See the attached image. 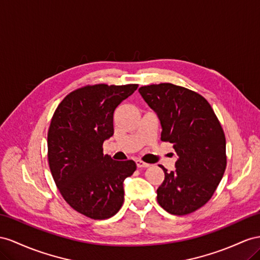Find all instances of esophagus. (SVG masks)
Returning <instances> with one entry per match:
<instances>
[{
  "label": "esophagus",
  "mask_w": 260,
  "mask_h": 260,
  "mask_svg": "<svg viewBox=\"0 0 260 260\" xmlns=\"http://www.w3.org/2000/svg\"><path fill=\"white\" fill-rule=\"evenodd\" d=\"M135 162H136V166L138 168H148L149 167V164H146L142 160H136Z\"/></svg>",
  "instance_id": "obj_1"
}]
</instances>
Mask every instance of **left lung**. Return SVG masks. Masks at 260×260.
I'll list each match as a JSON object with an SVG mask.
<instances>
[{
	"instance_id": "left-lung-1",
	"label": "left lung",
	"mask_w": 260,
	"mask_h": 260,
	"mask_svg": "<svg viewBox=\"0 0 260 260\" xmlns=\"http://www.w3.org/2000/svg\"><path fill=\"white\" fill-rule=\"evenodd\" d=\"M139 93L157 113L161 141L174 144L176 170L165 172L157 201L174 215H185L203 206L214 193L226 168V141L210 103L183 86L150 84Z\"/></svg>"
}]
</instances>
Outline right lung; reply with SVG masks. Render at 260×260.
I'll return each mask as SVG.
<instances>
[{"instance_id": "right-lung-1", "label": "right lung", "mask_w": 260, "mask_h": 260, "mask_svg": "<svg viewBox=\"0 0 260 260\" xmlns=\"http://www.w3.org/2000/svg\"><path fill=\"white\" fill-rule=\"evenodd\" d=\"M138 84L85 85L69 93L51 118L48 162L57 188L73 210L93 219L109 218L122 208L123 182L136 170L133 160L103 155L113 133V114Z\"/></svg>"}]
</instances>
